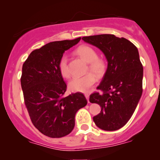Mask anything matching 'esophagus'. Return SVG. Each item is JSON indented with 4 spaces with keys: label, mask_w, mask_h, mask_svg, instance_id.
Returning a JSON list of instances; mask_svg holds the SVG:
<instances>
[{
    "label": "esophagus",
    "mask_w": 160,
    "mask_h": 160,
    "mask_svg": "<svg viewBox=\"0 0 160 160\" xmlns=\"http://www.w3.org/2000/svg\"><path fill=\"white\" fill-rule=\"evenodd\" d=\"M85 97L86 98V99H87L88 102H89V93H86Z\"/></svg>",
    "instance_id": "obj_1"
}]
</instances>
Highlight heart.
<instances>
[{
	"mask_svg": "<svg viewBox=\"0 0 160 160\" xmlns=\"http://www.w3.org/2000/svg\"><path fill=\"white\" fill-rule=\"evenodd\" d=\"M76 52L89 65V69L92 73L82 77H75L69 82V89L72 92H86L96 82L97 78H102L107 71V65L103 59L98 58V53L92 47L82 45L77 49ZM58 70L64 78H69L71 77V71L68 65V57L63 55L58 62Z\"/></svg>",
	"mask_w": 160,
	"mask_h": 160,
	"instance_id": "b5f03b06",
	"label": "heart"
}]
</instances>
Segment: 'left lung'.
Returning <instances> with one entry per match:
<instances>
[{
	"label": "left lung",
	"instance_id": "8db88e82",
	"mask_svg": "<svg viewBox=\"0 0 160 160\" xmlns=\"http://www.w3.org/2000/svg\"><path fill=\"white\" fill-rule=\"evenodd\" d=\"M82 40L104 53L108 68L89 102L102 107L93 117L95 125L105 131L120 129L132 116L142 95L143 66L137 47L124 38L113 34L83 37Z\"/></svg>",
	"mask_w": 160,
	"mask_h": 160
}]
</instances>
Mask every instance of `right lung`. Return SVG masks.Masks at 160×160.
Segmentation results:
<instances>
[{
  "instance_id": "add662e5",
  "label": "right lung",
  "mask_w": 160,
  "mask_h": 160,
  "mask_svg": "<svg viewBox=\"0 0 160 160\" xmlns=\"http://www.w3.org/2000/svg\"><path fill=\"white\" fill-rule=\"evenodd\" d=\"M80 39L50 42L32 51L22 65L25 106L32 123L46 136L62 138L71 133L76 113L87 104L81 92L63 96L67 85L58 66L64 52Z\"/></svg>"
}]
</instances>
